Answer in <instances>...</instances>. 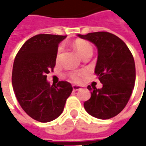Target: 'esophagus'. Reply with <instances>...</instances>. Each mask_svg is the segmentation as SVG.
<instances>
[{"instance_id":"obj_1","label":"esophagus","mask_w":146,"mask_h":146,"mask_svg":"<svg viewBox=\"0 0 146 146\" xmlns=\"http://www.w3.org/2000/svg\"><path fill=\"white\" fill-rule=\"evenodd\" d=\"M72 88H73V91H78L82 88L81 86H79V85H73Z\"/></svg>"}]
</instances>
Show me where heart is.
I'll list each match as a JSON object with an SVG mask.
<instances>
[{
	"label": "heart",
	"mask_w": 146,
	"mask_h": 146,
	"mask_svg": "<svg viewBox=\"0 0 146 146\" xmlns=\"http://www.w3.org/2000/svg\"><path fill=\"white\" fill-rule=\"evenodd\" d=\"M72 45L81 58H83L87 53H93V47H92L91 44L86 41V40L78 39L73 42ZM61 51H62V46H59L58 48V55L60 53ZM84 75V72H83V71H75V72L70 73V78L74 82L80 83L82 80V77Z\"/></svg>",
	"instance_id": "obj_1"
}]
</instances>
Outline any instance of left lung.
Returning a JSON list of instances; mask_svg holds the SVG:
<instances>
[{"mask_svg":"<svg viewBox=\"0 0 146 146\" xmlns=\"http://www.w3.org/2000/svg\"><path fill=\"white\" fill-rule=\"evenodd\" d=\"M93 43L98 51L95 74L102 88L88 86L91 98L84 103L90 115L108 119L119 114L126 106L134 88L136 67L132 53L120 38L106 31L78 35Z\"/></svg>","mask_w":146,"mask_h":146,"instance_id":"obj_1","label":"left lung"}]
</instances>
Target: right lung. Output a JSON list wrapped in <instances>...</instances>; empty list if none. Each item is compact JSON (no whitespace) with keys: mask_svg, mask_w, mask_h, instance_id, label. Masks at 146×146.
<instances>
[{"mask_svg":"<svg viewBox=\"0 0 146 146\" xmlns=\"http://www.w3.org/2000/svg\"><path fill=\"white\" fill-rule=\"evenodd\" d=\"M66 36L39 34L27 40L17 53L12 85L23 110L35 120L47 123L64 109L73 88L67 81L50 85L47 74L54 68L58 44Z\"/></svg>","mask_w":146,"mask_h":146,"instance_id":"right-lung-1","label":"right lung"}]
</instances>
